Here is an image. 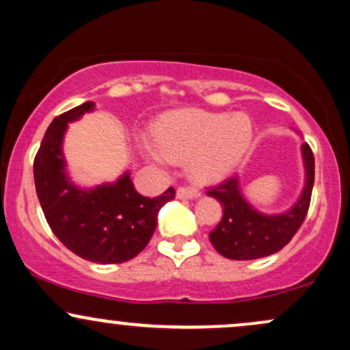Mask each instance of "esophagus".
<instances>
[{"label":"esophagus","instance_id":"34e87169","mask_svg":"<svg viewBox=\"0 0 350 350\" xmlns=\"http://www.w3.org/2000/svg\"><path fill=\"white\" fill-rule=\"evenodd\" d=\"M176 198L178 199H198L200 198V192L198 189H189V187H179L176 191Z\"/></svg>","mask_w":350,"mask_h":350}]
</instances>
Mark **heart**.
<instances>
[{
    "mask_svg": "<svg viewBox=\"0 0 350 350\" xmlns=\"http://www.w3.org/2000/svg\"><path fill=\"white\" fill-rule=\"evenodd\" d=\"M253 126L245 113H214L183 108L164 113L154 124L156 146L144 143V154L164 166L187 161L189 176L199 184L226 179L250 146Z\"/></svg>",
    "mask_w": 350,
    "mask_h": 350,
    "instance_id": "heart-1",
    "label": "heart"
}]
</instances>
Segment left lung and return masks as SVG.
<instances>
[{
    "label": "left lung",
    "mask_w": 350,
    "mask_h": 350,
    "mask_svg": "<svg viewBox=\"0 0 350 350\" xmlns=\"http://www.w3.org/2000/svg\"><path fill=\"white\" fill-rule=\"evenodd\" d=\"M301 158L304 166L303 191L290 208L278 214H265L253 207L245 199L239 176L207 192L224 207L222 220L208 234L220 255L230 260L263 258L290 242L308 214L314 184V156L308 143L301 144Z\"/></svg>",
    "instance_id": "8db88e82"
}]
</instances>
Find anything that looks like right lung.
Returning a JSON list of instances; mask_svg holds the SVG:
<instances>
[{
	"mask_svg": "<svg viewBox=\"0 0 350 350\" xmlns=\"http://www.w3.org/2000/svg\"><path fill=\"white\" fill-rule=\"evenodd\" d=\"M94 110L95 103L85 102L49 124L34 159L36 192L52 232L70 252L94 263H123L150 242L159 211L174 199V189L154 199L143 198L130 171L94 187L75 184L67 170L64 138L69 123Z\"/></svg>",
	"mask_w": 350,
	"mask_h": 350,
	"instance_id": "1",
	"label": "right lung"
}]
</instances>
